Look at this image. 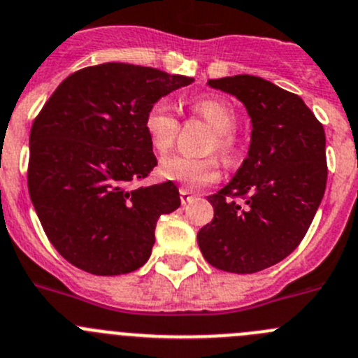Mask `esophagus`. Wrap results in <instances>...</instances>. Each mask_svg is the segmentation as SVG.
<instances>
[{"label":"esophagus","instance_id":"obj_1","mask_svg":"<svg viewBox=\"0 0 358 358\" xmlns=\"http://www.w3.org/2000/svg\"><path fill=\"white\" fill-rule=\"evenodd\" d=\"M180 199H182V205H187V203H190L194 199V196L190 194L187 189H180Z\"/></svg>","mask_w":358,"mask_h":358}]
</instances>
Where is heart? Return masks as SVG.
Masks as SVG:
<instances>
[{
  "label": "heart",
  "instance_id": "b5f03b06",
  "mask_svg": "<svg viewBox=\"0 0 358 358\" xmlns=\"http://www.w3.org/2000/svg\"><path fill=\"white\" fill-rule=\"evenodd\" d=\"M194 111L215 130L210 150H219L226 159H233L236 153V139L233 130L236 127V111L231 103L219 96H201L192 103ZM145 132L148 136L153 150L166 153L175 145L178 134V118L173 111L171 103L166 99L153 102L145 115ZM159 173L162 178L178 182L185 189H199L203 185L215 182L220 176L219 159L210 157H187L175 153L164 157L159 164Z\"/></svg>",
  "mask_w": 358,
  "mask_h": 358
}]
</instances>
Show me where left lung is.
Here are the masks:
<instances>
[{"mask_svg":"<svg viewBox=\"0 0 358 358\" xmlns=\"http://www.w3.org/2000/svg\"><path fill=\"white\" fill-rule=\"evenodd\" d=\"M206 85L236 96L252 130L235 176L208 196L213 219L199 229V249L215 268L255 273L292 255L315 219L327 187L325 130L299 95L266 79L243 73Z\"/></svg>","mask_w":358,"mask_h":358,"instance_id":"obj_1","label":"left lung"}]
</instances>
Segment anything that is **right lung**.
I'll use <instances>...</instances> for the list:
<instances>
[{
	"label": "right lung",
	"mask_w": 358,
	"mask_h": 358,
	"mask_svg": "<svg viewBox=\"0 0 358 358\" xmlns=\"http://www.w3.org/2000/svg\"><path fill=\"white\" fill-rule=\"evenodd\" d=\"M194 81L159 69L102 63L69 76L33 122L28 189L59 255L93 275L148 262L157 220L180 206L173 182L134 189L157 166L145 132L153 102Z\"/></svg>",
	"instance_id": "add662e5"
}]
</instances>
